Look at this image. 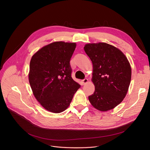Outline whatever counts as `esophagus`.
<instances>
[{
	"label": "esophagus",
	"mask_w": 150,
	"mask_h": 150,
	"mask_svg": "<svg viewBox=\"0 0 150 150\" xmlns=\"http://www.w3.org/2000/svg\"><path fill=\"white\" fill-rule=\"evenodd\" d=\"M82 83H83V84L84 85L86 84H87L88 83V79H87V78H85V79L83 80H82Z\"/></svg>",
	"instance_id": "1"
}]
</instances>
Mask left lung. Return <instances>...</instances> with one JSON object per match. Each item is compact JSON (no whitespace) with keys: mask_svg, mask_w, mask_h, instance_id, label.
<instances>
[{"mask_svg":"<svg viewBox=\"0 0 150 150\" xmlns=\"http://www.w3.org/2000/svg\"><path fill=\"white\" fill-rule=\"evenodd\" d=\"M84 50L92 62V81L95 91L88 98L100 111L115 108L125 98L131 79V67L125 54L105 42L85 44Z\"/></svg>","mask_w":150,"mask_h":150,"instance_id":"left-lung-1","label":"left lung"}]
</instances>
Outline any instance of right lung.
<instances>
[{"label": "right lung", "mask_w": 150, "mask_h": 150, "mask_svg": "<svg viewBox=\"0 0 150 150\" xmlns=\"http://www.w3.org/2000/svg\"><path fill=\"white\" fill-rule=\"evenodd\" d=\"M76 46L75 42H53L42 47L31 58L28 80L31 90L49 112L64 111L81 87L71 77L70 60Z\"/></svg>", "instance_id": "add662e5"}]
</instances>
